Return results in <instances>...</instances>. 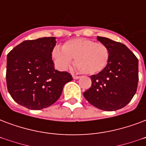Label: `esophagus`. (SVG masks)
<instances>
[{
    "instance_id": "obj_1",
    "label": "esophagus",
    "mask_w": 146,
    "mask_h": 146,
    "mask_svg": "<svg viewBox=\"0 0 146 146\" xmlns=\"http://www.w3.org/2000/svg\"><path fill=\"white\" fill-rule=\"evenodd\" d=\"M80 76H77V75H75V74H73V79H75V80H78V79H80Z\"/></svg>"
}]
</instances>
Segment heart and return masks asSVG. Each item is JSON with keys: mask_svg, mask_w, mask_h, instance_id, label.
Returning a JSON list of instances; mask_svg holds the SVG:
<instances>
[{"mask_svg": "<svg viewBox=\"0 0 146 146\" xmlns=\"http://www.w3.org/2000/svg\"><path fill=\"white\" fill-rule=\"evenodd\" d=\"M52 57L57 67L68 68L75 60L76 68L81 73L93 75L104 70L110 62V50L105 44L86 38L72 39L63 43L62 49L56 46Z\"/></svg>", "mask_w": 146, "mask_h": 146, "instance_id": "obj_1", "label": "heart"}]
</instances>
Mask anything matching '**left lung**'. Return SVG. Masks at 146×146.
Instances as JSON below:
<instances>
[{"label": "left lung", "mask_w": 146, "mask_h": 146, "mask_svg": "<svg viewBox=\"0 0 146 146\" xmlns=\"http://www.w3.org/2000/svg\"><path fill=\"white\" fill-rule=\"evenodd\" d=\"M97 40L110 50V62L102 72L91 76L92 86L83 96L98 109L119 110L127 105L136 93L139 61L123 43L102 36H97Z\"/></svg>", "instance_id": "obj_1"}]
</instances>
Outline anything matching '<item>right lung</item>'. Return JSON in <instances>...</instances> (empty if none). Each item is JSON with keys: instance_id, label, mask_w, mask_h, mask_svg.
I'll use <instances>...</instances> for the list:
<instances>
[{"instance_id": "1", "label": "right lung", "mask_w": 146, "mask_h": 146, "mask_svg": "<svg viewBox=\"0 0 146 146\" xmlns=\"http://www.w3.org/2000/svg\"><path fill=\"white\" fill-rule=\"evenodd\" d=\"M56 38L24 40L7 56V86L13 100L29 110H39L55 103L70 73L54 69L52 52Z\"/></svg>"}]
</instances>
